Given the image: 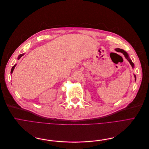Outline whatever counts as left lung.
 Wrapping results in <instances>:
<instances>
[{
    "mask_svg": "<svg viewBox=\"0 0 149 149\" xmlns=\"http://www.w3.org/2000/svg\"><path fill=\"white\" fill-rule=\"evenodd\" d=\"M115 50L116 51V52H121V53H122L124 55V56L125 57L128 59V61H129V62H130V65H132V67H134V63L132 62V61L129 59V56H128V54H127V53L125 52V51H124L123 49H119V48H116ZM134 77H135L136 78V76H135V75H134Z\"/></svg>",
    "mask_w": 149,
    "mask_h": 149,
    "instance_id": "8db88e82",
    "label": "left lung"
}]
</instances>
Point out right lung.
<instances>
[{"label":"right lung","instance_id":"obj_1","mask_svg":"<svg viewBox=\"0 0 149 149\" xmlns=\"http://www.w3.org/2000/svg\"><path fill=\"white\" fill-rule=\"evenodd\" d=\"M22 55H19V59H20L21 57H22ZM16 64L15 65H14L13 67H12V68H11V73H13V70H14V69H15V67H16Z\"/></svg>","mask_w":149,"mask_h":149}]
</instances>
